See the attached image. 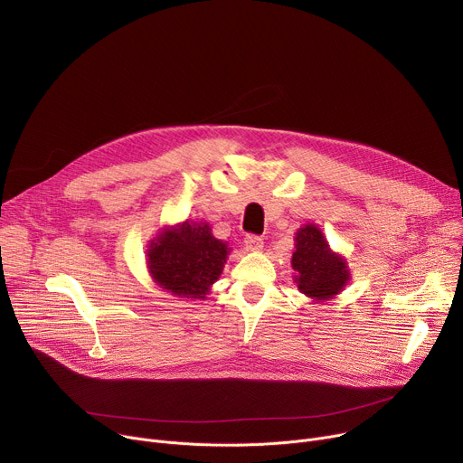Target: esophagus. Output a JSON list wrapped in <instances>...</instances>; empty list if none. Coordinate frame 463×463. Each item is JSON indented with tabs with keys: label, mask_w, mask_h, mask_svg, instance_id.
<instances>
[{
	"label": "esophagus",
	"mask_w": 463,
	"mask_h": 463,
	"mask_svg": "<svg viewBox=\"0 0 463 463\" xmlns=\"http://www.w3.org/2000/svg\"><path fill=\"white\" fill-rule=\"evenodd\" d=\"M245 248H248L250 251H259V250L264 248V240L260 236L248 234V236H245Z\"/></svg>",
	"instance_id": "1"
}]
</instances>
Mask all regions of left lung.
Segmentation results:
<instances>
[{"mask_svg":"<svg viewBox=\"0 0 463 463\" xmlns=\"http://www.w3.org/2000/svg\"><path fill=\"white\" fill-rule=\"evenodd\" d=\"M294 283L299 292L317 303L341 294L350 283L352 273L343 255L335 253L315 223H305L294 238Z\"/></svg>","mask_w":463,"mask_h":463,"instance_id":"8db88e82","label":"left lung"}]
</instances>
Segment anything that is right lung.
Wrapping results in <instances>:
<instances>
[{"label": "right lung", "instance_id": "1", "mask_svg": "<svg viewBox=\"0 0 463 463\" xmlns=\"http://www.w3.org/2000/svg\"><path fill=\"white\" fill-rule=\"evenodd\" d=\"M146 248L152 281L186 299H204L210 294L231 253L229 243L215 238L206 222L190 220L162 227Z\"/></svg>", "mask_w": 463, "mask_h": 463}]
</instances>
